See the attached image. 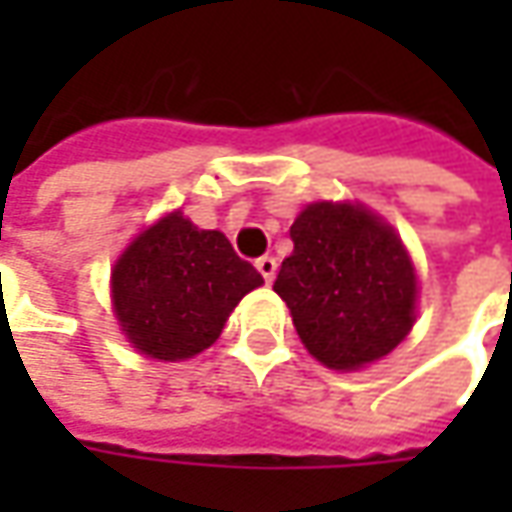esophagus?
I'll list each match as a JSON object with an SVG mask.
<instances>
[{"label": "esophagus", "mask_w": 512, "mask_h": 512, "mask_svg": "<svg viewBox=\"0 0 512 512\" xmlns=\"http://www.w3.org/2000/svg\"><path fill=\"white\" fill-rule=\"evenodd\" d=\"M276 267H279V262L273 259V256H262V259H256V270L265 276V282L270 285L273 279H276Z\"/></svg>", "instance_id": "obj_1"}]
</instances>
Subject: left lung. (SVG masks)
<instances>
[{
	"label": "left lung",
	"instance_id": "left-lung-1",
	"mask_svg": "<svg viewBox=\"0 0 512 512\" xmlns=\"http://www.w3.org/2000/svg\"><path fill=\"white\" fill-rule=\"evenodd\" d=\"M273 290L299 339L330 370L384 359L416 322V267L396 230L350 202H313L290 227Z\"/></svg>",
	"mask_w": 512,
	"mask_h": 512
}]
</instances>
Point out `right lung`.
<instances>
[{
	"mask_svg": "<svg viewBox=\"0 0 512 512\" xmlns=\"http://www.w3.org/2000/svg\"><path fill=\"white\" fill-rule=\"evenodd\" d=\"M265 285L225 233L199 230L179 210L142 230L110 273L113 313L150 359L185 362L222 336L242 296Z\"/></svg>",
	"mask_w": 512,
	"mask_h": 512,
	"instance_id": "obj_1",
	"label": "right lung"
}]
</instances>
